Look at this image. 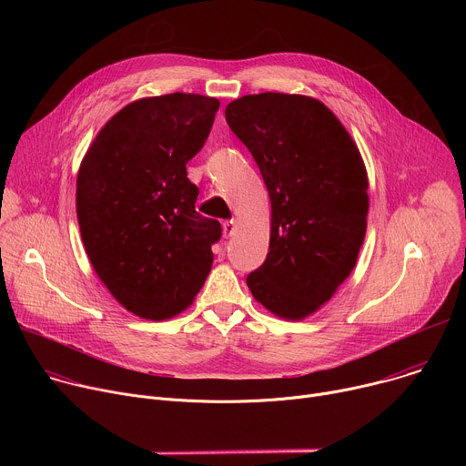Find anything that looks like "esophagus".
Listing matches in <instances>:
<instances>
[{"instance_id": "esophagus-1", "label": "esophagus", "mask_w": 466, "mask_h": 466, "mask_svg": "<svg viewBox=\"0 0 466 466\" xmlns=\"http://www.w3.org/2000/svg\"><path fill=\"white\" fill-rule=\"evenodd\" d=\"M234 232H236V221H234V219L225 221V223H223V234H225V238H230Z\"/></svg>"}]
</instances>
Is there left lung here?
I'll return each instance as SVG.
<instances>
[{
  "label": "left lung",
  "mask_w": 466,
  "mask_h": 466,
  "mask_svg": "<svg viewBox=\"0 0 466 466\" xmlns=\"http://www.w3.org/2000/svg\"><path fill=\"white\" fill-rule=\"evenodd\" d=\"M271 197V241L247 277L275 315L302 319L352 273L367 230V171L339 119L306 96L265 92L227 105Z\"/></svg>",
  "instance_id": "obj_1"
}]
</instances>
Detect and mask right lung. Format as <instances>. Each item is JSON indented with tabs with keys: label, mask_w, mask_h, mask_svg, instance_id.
Segmentation results:
<instances>
[{
	"label": "right lung",
	"mask_w": 466,
	"mask_h": 466,
	"mask_svg": "<svg viewBox=\"0 0 466 466\" xmlns=\"http://www.w3.org/2000/svg\"><path fill=\"white\" fill-rule=\"evenodd\" d=\"M219 101L147 97L121 108L77 175V219L101 282L128 311L162 320L187 308L212 269L221 223L195 210L186 164L203 149Z\"/></svg>",
	"instance_id": "add662e5"
}]
</instances>
